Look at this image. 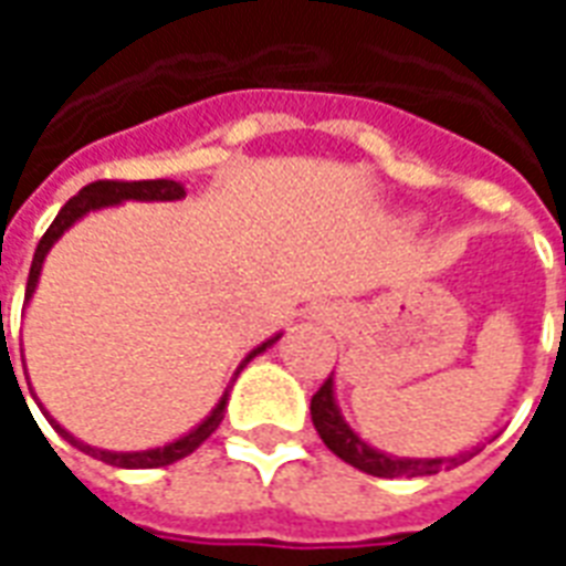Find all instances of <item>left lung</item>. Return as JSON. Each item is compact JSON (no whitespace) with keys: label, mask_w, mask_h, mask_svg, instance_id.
<instances>
[{"label":"left lung","mask_w":566,"mask_h":566,"mask_svg":"<svg viewBox=\"0 0 566 566\" xmlns=\"http://www.w3.org/2000/svg\"><path fill=\"white\" fill-rule=\"evenodd\" d=\"M312 424L318 430V437L324 439V446L343 458L345 463L357 467L360 473L379 475V479H412V475H433L439 473L442 467H458V463L470 461L475 451H482L479 446L470 451H461L454 458H397V454H388V451L373 449L369 442L357 437L352 424L345 421L339 406H336V394H333V376L318 388V394L312 397Z\"/></svg>","instance_id":"8db88e82"}]
</instances>
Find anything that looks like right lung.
Instances as JSON below:
<instances>
[{
  "mask_svg": "<svg viewBox=\"0 0 566 566\" xmlns=\"http://www.w3.org/2000/svg\"><path fill=\"white\" fill-rule=\"evenodd\" d=\"M181 197H185V185L169 181V178H157V181H93V185L81 187L78 197H72L66 206L60 209L54 223L48 227V233L42 235V242H39V248H35V258H32V266H30V279H27V303H30V296L35 294V284H39V275H42V263L44 258H48V251H51L56 239L66 233L72 223L81 221L84 214H91V211L96 209H108V206H120V202H127V199H139V202H172V199H181ZM279 339H282V333H275V336H270L266 343H260L254 352H248L245 360L235 367L233 379L248 367V360H254L260 352H266V348L279 343ZM227 397H230V391H223L218 406H214L209 416L202 418L190 433L172 439V442H166V446H160V449H145V451H108V449H96V446H87V442H81L78 437H72L66 427H60V421H54V418L48 416V412H44V406H42V412L60 437L66 439V442H72V446H75L78 451H84V454L96 458V461L112 463V467H124V470H154V467H166V463L181 461V458H187L190 451H197L223 421Z\"/></svg>",
  "mask_w": 566,
  "mask_h": 566,
  "instance_id": "add662e5",
  "label": "right lung"
}]
</instances>
